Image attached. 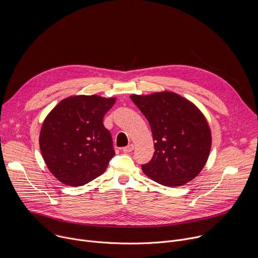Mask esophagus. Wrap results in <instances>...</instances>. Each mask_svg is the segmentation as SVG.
Here are the masks:
<instances>
[{
    "label": "esophagus",
    "mask_w": 258,
    "mask_h": 258,
    "mask_svg": "<svg viewBox=\"0 0 258 258\" xmlns=\"http://www.w3.org/2000/svg\"><path fill=\"white\" fill-rule=\"evenodd\" d=\"M134 150V145L133 144H130V145H127L126 147H124V148H122V151L124 152V153H130V152H132Z\"/></svg>",
    "instance_id": "34e87169"
}]
</instances>
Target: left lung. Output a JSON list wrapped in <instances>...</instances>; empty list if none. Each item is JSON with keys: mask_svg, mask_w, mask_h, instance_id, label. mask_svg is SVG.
Returning a JSON list of instances; mask_svg holds the SVG:
<instances>
[{"mask_svg": "<svg viewBox=\"0 0 258 258\" xmlns=\"http://www.w3.org/2000/svg\"><path fill=\"white\" fill-rule=\"evenodd\" d=\"M149 121L155 152L142 165L144 173L167 187H179L195 178L207 162L211 131L201 110L180 95L163 91L131 95Z\"/></svg>", "mask_w": 258, "mask_h": 258, "instance_id": "obj_1", "label": "left lung"}]
</instances>
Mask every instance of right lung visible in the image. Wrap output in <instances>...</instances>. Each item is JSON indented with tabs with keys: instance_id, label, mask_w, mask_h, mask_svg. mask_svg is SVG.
I'll return each instance as SVG.
<instances>
[{
	"instance_id": "add662e5",
	"label": "right lung",
	"mask_w": 258,
	"mask_h": 258,
	"mask_svg": "<svg viewBox=\"0 0 258 258\" xmlns=\"http://www.w3.org/2000/svg\"><path fill=\"white\" fill-rule=\"evenodd\" d=\"M116 98L71 96L60 101L45 118L40 149L47 167L64 185L79 187L101 175L114 155L104 115Z\"/></svg>"
}]
</instances>
